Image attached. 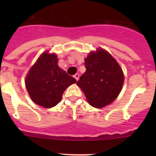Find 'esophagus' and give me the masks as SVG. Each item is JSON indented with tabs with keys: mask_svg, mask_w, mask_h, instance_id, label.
<instances>
[{
	"mask_svg": "<svg viewBox=\"0 0 156 156\" xmlns=\"http://www.w3.org/2000/svg\"><path fill=\"white\" fill-rule=\"evenodd\" d=\"M74 78H75L76 80H79V78H80V74L79 73H76L75 75H74Z\"/></svg>",
	"mask_w": 156,
	"mask_h": 156,
	"instance_id": "34e87169",
	"label": "esophagus"
}]
</instances>
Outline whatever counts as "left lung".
Returning a JSON list of instances; mask_svg holds the SVG:
<instances>
[{"label":"left lung","instance_id":"1","mask_svg":"<svg viewBox=\"0 0 156 156\" xmlns=\"http://www.w3.org/2000/svg\"><path fill=\"white\" fill-rule=\"evenodd\" d=\"M84 65L86 72L76 84L82 89L88 102L95 108L111 104L120 93L124 81L120 66L103 49L90 53Z\"/></svg>","mask_w":156,"mask_h":156}]
</instances>
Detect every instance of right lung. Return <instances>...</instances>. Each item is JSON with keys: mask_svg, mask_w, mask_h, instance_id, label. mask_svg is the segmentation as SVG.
<instances>
[{"mask_svg": "<svg viewBox=\"0 0 156 156\" xmlns=\"http://www.w3.org/2000/svg\"><path fill=\"white\" fill-rule=\"evenodd\" d=\"M76 82L58 66L57 56L48 52L41 55L26 78L27 91L34 102L51 108L61 101L66 88Z\"/></svg>", "mask_w": 156, "mask_h": 156, "instance_id": "right-lung-1", "label": "right lung"}]
</instances>
